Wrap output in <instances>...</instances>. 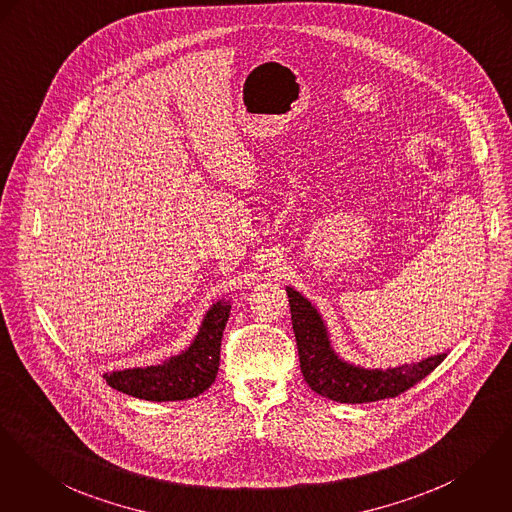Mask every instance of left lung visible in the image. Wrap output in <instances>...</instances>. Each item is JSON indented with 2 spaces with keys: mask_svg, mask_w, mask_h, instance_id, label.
<instances>
[{
  "mask_svg": "<svg viewBox=\"0 0 512 512\" xmlns=\"http://www.w3.org/2000/svg\"><path fill=\"white\" fill-rule=\"evenodd\" d=\"M286 294L304 380L315 394L333 401L370 403L403 394L429 376L448 354H434L421 362L386 370L354 366L333 351L327 327L312 302L290 286L286 288Z\"/></svg>",
  "mask_w": 512,
  "mask_h": 512,
  "instance_id": "obj_1",
  "label": "left lung"
}]
</instances>
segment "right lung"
<instances>
[{
  "label": "right lung",
  "instance_id": "right-lung-1",
  "mask_svg": "<svg viewBox=\"0 0 512 512\" xmlns=\"http://www.w3.org/2000/svg\"><path fill=\"white\" fill-rule=\"evenodd\" d=\"M230 310V300L212 304L200 323L195 341L183 353L156 366L107 372L103 378L118 392L146 401H181L197 397L216 380L222 333Z\"/></svg>",
  "mask_w": 512,
  "mask_h": 512
}]
</instances>
